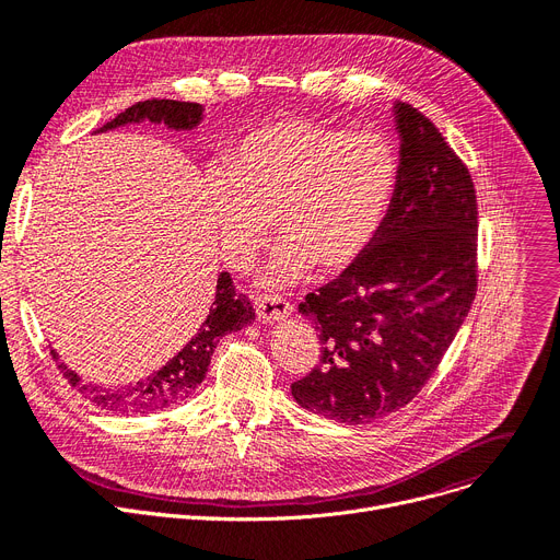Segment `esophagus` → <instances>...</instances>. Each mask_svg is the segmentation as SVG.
Listing matches in <instances>:
<instances>
[{
	"label": "esophagus",
	"mask_w": 560,
	"mask_h": 560,
	"mask_svg": "<svg viewBox=\"0 0 560 560\" xmlns=\"http://www.w3.org/2000/svg\"><path fill=\"white\" fill-rule=\"evenodd\" d=\"M254 306H256L258 319L262 322H279L292 313L290 302H285L281 295H275V292H262V295H256Z\"/></svg>",
	"instance_id": "obj_1"
}]
</instances>
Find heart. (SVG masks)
Wrapping results in <instances>:
<instances>
[{
	"instance_id": "obj_1",
	"label": "heart",
	"mask_w": 560,
	"mask_h": 560,
	"mask_svg": "<svg viewBox=\"0 0 560 560\" xmlns=\"http://www.w3.org/2000/svg\"><path fill=\"white\" fill-rule=\"evenodd\" d=\"M395 182V152L378 133L290 117L243 136L203 190L226 262L247 268L277 220L285 243L265 279L292 283L311 265L349 268L384 222Z\"/></svg>"
}]
</instances>
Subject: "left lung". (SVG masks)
<instances>
[{"mask_svg": "<svg viewBox=\"0 0 560 560\" xmlns=\"http://www.w3.org/2000/svg\"><path fill=\"white\" fill-rule=\"evenodd\" d=\"M397 184L372 243L300 313L319 363L290 386L300 406L363 424L413 401L443 361L477 295V190L424 113L395 104Z\"/></svg>", "mask_w": 560, "mask_h": 560, "instance_id": "1", "label": "left lung"}]
</instances>
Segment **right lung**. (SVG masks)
<instances>
[{"label":"right lung","instance_id":"1","mask_svg":"<svg viewBox=\"0 0 560 560\" xmlns=\"http://www.w3.org/2000/svg\"><path fill=\"white\" fill-rule=\"evenodd\" d=\"M165 122L170 129H192L201 120V106L195 102H176V100H144L138 102L122 113H117L110 122H106L100 131H108L120 125L129 122ZM254 319L252 302L235 292L233 279L229 272L218 277L215 285V300L206 313V319L199 329L192 334L190 342L176 354L170 363H165L159 372L150 374L142 381L127 388H102L81 381L79 374L68 370L66 363H58V370L70 381V386L79 390L88 401L108 410L115 416H142L152 413V410H163L174 404H182L203 381L209 372V363L213 357V349L218 347L220 338L231 331H241ZM54 361L58 354L51 349Z\"/></svg>","mask_w":560,"mask_h":560}]
</instances>
